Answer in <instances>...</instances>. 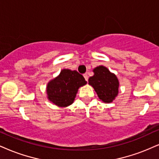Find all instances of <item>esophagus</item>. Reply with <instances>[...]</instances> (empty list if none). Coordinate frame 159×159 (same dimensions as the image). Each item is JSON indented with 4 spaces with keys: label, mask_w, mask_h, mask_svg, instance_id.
I'll return each mask as SVG.
<instances>
[{
    "label": "esophagus",
    "mask_w": 159,
    "mask_h": 159,
    "mask_svg": "<svg viewBox=\"0 0 159 159\" xmlns=\"http://www.w3.org/2000/svg\"><path fill=\"white\" fill-rule=\"evenodd\" d=\"M83 76H84V78H85L86 81H88V80H89V76H88V74H85Z\"/></svg>",
    "instance_id": "obj_1"
}]
</instances>
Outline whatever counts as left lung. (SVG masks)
I'll return each instance as SVG.
<instances>
[{
	"label": "left lung",
	"mask_w": 159,
	"mask_h": 159,
	"mask_svg": "<svg viewBox=\"0 0 159 159\" xmlns=\"http://www.w3.org/2000/svg\"><path fill=\"white\" fill-rule=\"evenodd\" d=\"M93 72L94 74L89 79V84L93 88L100 100L105 103L112 102L119 93L117 76L103 66L94 68Z\"/></svg>",
	"instance_id": "left-lung-1"
}]
</instances>
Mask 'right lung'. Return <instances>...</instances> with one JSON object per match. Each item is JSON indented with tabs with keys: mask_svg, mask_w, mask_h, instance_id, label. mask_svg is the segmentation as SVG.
<instances>
[{
	"mask_svg": "<svg viewBox=\"0 0 159 159\" xmlns=\"http://www.w3.org/2000/svg\"><path fill=\"white\" fill-rule=\"evenodd\" d=\"M86 83L83 76L76 70L64 68L47 83V98L57 107H68L74 102L80 88Z\"/></svg>",
	"mask_w": 159,
	"mask_h": 159,
	"instance_id": "right-lung-1",
	"label": "right lung"
}]
</instances>
